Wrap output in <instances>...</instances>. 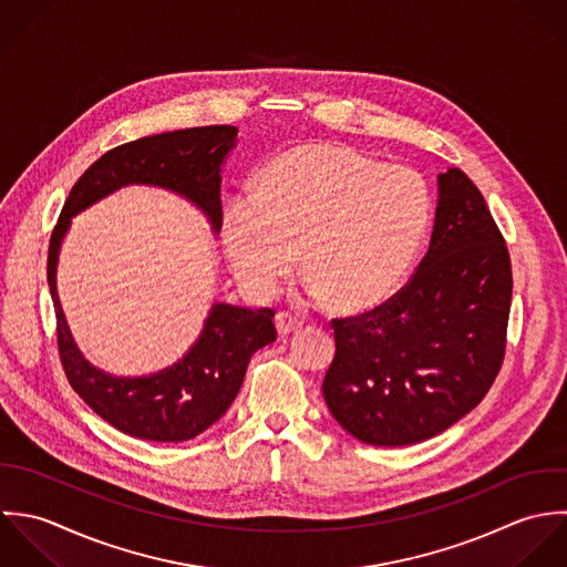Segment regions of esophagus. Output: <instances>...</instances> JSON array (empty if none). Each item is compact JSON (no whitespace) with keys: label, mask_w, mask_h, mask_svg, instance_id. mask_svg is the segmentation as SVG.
Returning a JSON list of instances; mask_svg holds the SVG:
<instances>
[{"label":"esophagus","mask_w":567,"mask_h":567,"mask_svg":"<svg viewBox=\"0 0 567 567\" xmlns=\"http://www.w3.org/2000/svg\"><path fill=\"white\" fill-rule=\"evenodd\" d=\"M302 327V320L289 311H280L276 313V329L280 336H289V333H296L298 329Z\"/></svg>","instance_id":"esophagus-1"}]
</instances>
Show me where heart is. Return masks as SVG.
I'll return each instance as SVG.
<instances>
[{"mask_svg": "<svg viewBox=\"0 0 567 567\" xmlns=\"http://www.w3.org/2000/svg\"><path fill=\"white\" fill-rule=\"evenodd\" d=\"M430 217V193L414 171L316 142L274 157L256 190L227 204L224 245L245 293L271 298L293 271L298 247L307 293L359 313L399 289Z\"/></svg>", "mask_w": 567, "mask_h": 567, "instance_id": "obj_1", "label": "heart"}]
</instances>
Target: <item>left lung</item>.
Wrapping results in <instances>:
<instances>
[{
	"instance_id": "1",
	"label": "left lung",
	"mask_w": 567,
	"mask_h": 567,
	"mask_svg": "<svg viewBox=\"0 0 567 567\" xmlns=\"http://www.w3.org/2000/svg\"><path fill=\"white\" fill-rule=\"evenodd\" d=\"M511 298V254L482 193L460 168L441 173L432 243L408 285L331 322L322 392L336 421L377 447L452 427L499 374Z\"/></svg>"
}]
</instances>
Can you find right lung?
I'll return each mask as SVG.
<instances>
[{
	"instance_id": "obj_1",
	"label": "right lung",
	"mask_w": 567,
	"mask_h": 567,
	"mask_svg": "<svg viewBox=\"0 0 567 567\" xmlns=\"http://www.w3.org/2000/svg\"><path fill=\"white\" fill-rule=\"evenodd\" d=\"M236 126H193L120 144L72 186L50 236L48 285L56 316V348L74 392L115 430L153 443H182L217 423L240 390L251 354L276 340L274 309L215 305L204 333L175 365L140 379L101 372L83 359L56 296V258L70 219L126 184L171 188L197 204L215 229L224 221L221 162Z\"/></svg>"
}]
</instances>
